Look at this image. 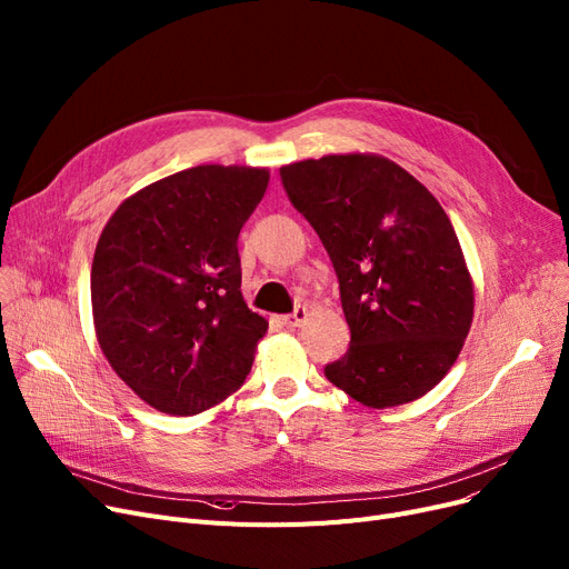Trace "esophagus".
I'll use <instances>...</instances> for the list:
<instances>
[{"instance_id": "34e87169", "label": "esophagus", "mask_w": 569, "mask_h": 569, "mask_svg": "<svg viewBox=\"0 0 569 569\" xmlns=\"http://www.w3.org/2000/svg\"><path fill=\"white\" fill-rule=\"evenodd\" d=\"M307 316H309V311H307V307H298V309H295L292 313H288V316H283L281 318V323L286 326V328H300L302 323H305V320H307Z\"/></svg>"}]
</instances>
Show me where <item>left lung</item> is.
Instances as JSON below:
<instances>
[{
	"label": "left lung",
	"instance_id": "8db88e82",
	"mask_svg": "<svg viewBox=\"0 0 569 569\" xmlns=\"http://www.w3.org/2000/svg\"><path fill=\"white\" fill-rule=\"evenodd\" d=\"M279 171L332 260L351 328L349 351L326 367L328 381L369 409L423 398L449 375L475 318L472 274L447 211L377 153Z\"/></svg>",
	"mask_w": 569,
	"mask_h": 569
}]
</instances>
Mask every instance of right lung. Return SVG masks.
<instances>
[{
  "label": "right lung",
  "instance_id": "right-lung-1",
  "mask_svg": "<svg viewBox=\"0 0 569 569\" xmlns=\"http://www.w3.org/2000/svg\"><path fill=\"white\" fill-rule=\"evenodd\" d=\"M267 183V167L177 171L122 200L97 241V341L113 372L162 413L207 411L251 372L269 323L243 302L237 239Z\"/></svg>",
  "mask_w": 569,
  "mask_h": 569
}]
</instances>
